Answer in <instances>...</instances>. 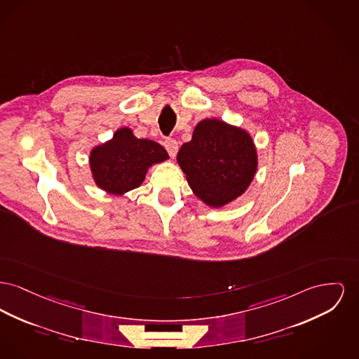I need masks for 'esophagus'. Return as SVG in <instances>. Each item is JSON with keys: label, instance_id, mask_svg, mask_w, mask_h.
Segmentation results:
<instances>
[{"label": "esophagus", "instance_id": "34e87169", "mask_svg": "<svg viewBox=\"0 0 359 359\" xmlns=\"http://www.w3.org/2000/svg\"><path fill=\"white\" fill-rule=\"evenodd\" d=\"M164 147L167 149V151H168V154L170 157H175V156H176L177 149H179V145H177V141H176V140L167 138V140L164 141Z\"/></svg>", "mask_w": 359, "mask_h": 359}]
</instances>
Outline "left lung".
<instances>
[{
    "label": "left lung",
    "mask_w": 359,
    "mask_h": 359,
    "mask_svg": "<svg viewBox=\"0 0 359 359\" xmlns=\"http://www.w3.org/2000/svg\"><path fill=\"white\" fill-rule=\"evenodd\" d=\"M177 163L194 194L209 206L221 208L248 189L257 156L248 133L205 119L195 127L190 142L182 145Z\"/></svg>",
    "instance_id": "1"
}]
</instances>
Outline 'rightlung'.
Masks as SVG:
<instances>
[{"instance_id": "right-lung-1", "label": "right lung", "mask_w": 359, "mask_h": 359, "mask_svg": "<svg viewBox=\"0 0 359 359\" xmlns=\"http://www.w3.org/2000/svg\"><path fill=\"white\" fill-rule=\"evenodd\" d=\"M168 158L167 150L150 140H138L127 127L114 138L93 149L89 157L96 184L109 194L121 195L141 186L151 164Z\"/></svg>"}]
</instances>
